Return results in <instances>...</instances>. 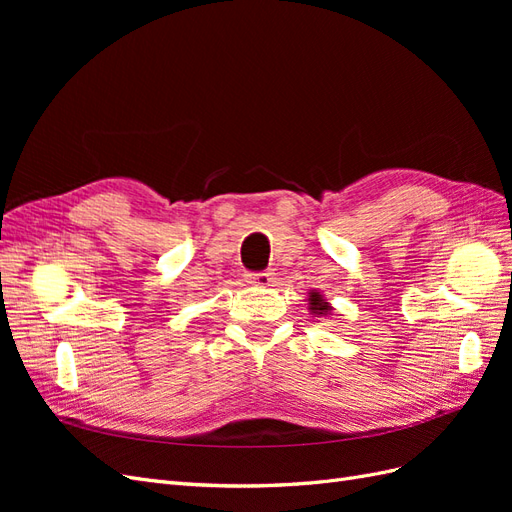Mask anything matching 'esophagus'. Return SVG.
<instances>
[{
  "instance_id": "1",
  "label": "esophagus",
  "mask_w": 512,
  "mask_h": 512,
  "mask_svg": "<svg viewBox=\"0 0 512 512\" xmlns=\"http://www.w3.org/2000/svg\"><path fill=\"white\" fill-rule=\"evenodd\" d=\"M271 275L273 273L269 271H254V273H245V280L254 286H271V280H273Z\"/></svg>"
}]
</instances>
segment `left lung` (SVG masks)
<instances>
[{
  "instance_id": "left-lung-1",
  "label": "left lung",
  "mask_w": 512,
  "mask_h": 512,
  "mask_svg": "<svg viewBox=\"0 0 512 512\" xmlns=\"http://www.w3.org/2000/svg\"><path fill=\"white\" fill-rule=\"evenodd\" d=\"M312 309H318V314H324L327 312V305H322V301H320V294H312Z\"/></svg>"
}]
</instances>
